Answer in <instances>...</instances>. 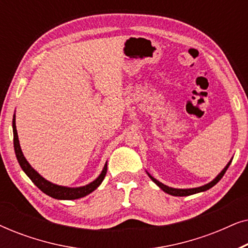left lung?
I'll return each instance as SVG.
<instances>
[{
    "label": "left lung",
    "mask_w": 248,
    "mask_h": 248,
    "mask_svg": "<svg viewBox=\"0 0 248 248\" xmlns=\"http://www.w3.org/2000/svg\"><path fill=\"white\" fill-rule=\"evenodd\" d=\"M230 164H232V160H230L228 164H227L226 167L222 169V171L220 172V174L217 176V177L213 179L212 182H210V183H208V184H205V185H203V186H200V187H195V188H174V187H169V186L162 184L161 182H159L155 177H152V176L149 174V172H148V175H149V177L152 179V182H155V184H157L159 187L162 189V191L167 193V194H170V195H174V196H187V195L195 194V193L204 192V191H206V189L211 188L212 186H215L217 183H218L220 179L222 178V176L225 175V172L227 171V169H228Z\"/></svg>",
    "instance_id": "obj_1"
}]
</instances>
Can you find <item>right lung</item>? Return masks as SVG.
<instances>
[{
    "label": "right lung",
    "instance_id": "add662e5",
    "mask_svg": "<svg viewBox=\"0 0 248 248\" xmlns=\"http://www.w3.org/2000/svg\"><path fill=\"white\" fill-rule=\"evenodd\" d=\"M12 128H13V145H15V151L16 159H18V162L20 167L22 168V170L26 172V175L31 179V182L35 184L37 187H38L40 191L45 193L50 198L57 199V200H77L80 198H83L88 194H90L91 192H93L98 186L101 184V182L104 181L105 176H106L107 172V162L104 166L103 171L100 172V175L94 179L93 182H91L90 184L80 186V187H66V186H61L53 184L40 176L38 172H37L35 169H33L27 159L23 155L21 148H20L19 143V138H18V132H16V115L13 116L12 121Z\"/></svg>",
    "mask_w": 248,
    "mask_h": 248
}]
</instances>
